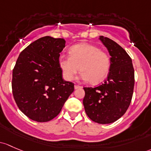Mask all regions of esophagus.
<instances>
[{"label": "esophagus", "instance_id": "34e87169", "mask_svg": "<svg viewBox=\"0 0 151 151\" xmlns=\"http://www.w3.org/2000/svg\"><path fill=\"white\" fill-rule=\"evenodd\" d=\"M81 88H82V87L80 86V85H74V88H75V89H80Z\"/></svg>", "mask_w": 151, "mask_h": 151}]
</instances>
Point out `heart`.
I'll list each match as a JSON object with an SVG mask.
<instances>
[{
  "label": "heart",
  "mask_w": 151,
  "mask_h": 151,
  "mask_svg": "<svg viewBox=\"0 0 151 151\" xmlns=\"http://www.w3.org/2000/svg\"><path fill=\"white\" fill-rule=\"evenodd\" d=\"M69 56L61 55L58 65L66 80H73L78 71L80 77L98 84L106 78L110 68V59L106 52L93 44L80 43L69 49Z\"/></svg>",
  "instance_id": "obj_1"
}]
</instances>
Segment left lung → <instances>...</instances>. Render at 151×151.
<instances>
[{
    "mask_svg": "<svg viewBox=\"0 0 151 151\" xmlns=\"http://www.w3.org/2000/svg\"><path fill=\"white\" fill-rule=\"evenodd\" d=\"M107 48L110 69L107 80L96 88H84L83 105L89 118L98 124L113 123L125 114L131 103L134 71L129 55L119 44L100 36Z\"/></svg>",
    "mask_w": 151,
    "mask_h": 151,
    "instance_id": "left-lung-1",
    "label": "left lung"
}]
</instances>
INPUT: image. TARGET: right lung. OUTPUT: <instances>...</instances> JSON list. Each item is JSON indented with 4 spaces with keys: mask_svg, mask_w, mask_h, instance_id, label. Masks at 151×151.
I'll list each match as a JSON object with an SVG mask.
<instances>
[{
    "mask_svg": "<svg viewBox=\"0 0 151 151\" xmlns=\"http://www.w3.org/2000/svg\"><path fill=\"white\" fill-rule=\"evenodd\" d=\"M65 44L63 38L45 36L19 55L13 70V96L19 109L32 120L53 119L74 91V83L63 80L58 65Z\"/></svg>",
    "mask_w": 151,
    "mask_h": 151,
    "instance_id": "obj_1",
    "label": "right lung"
}]
</instances>
